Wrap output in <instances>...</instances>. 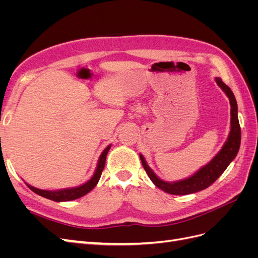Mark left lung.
<instances>
[{
	"mask_svg": "<svg viewBox=\"0 0 258 258\" xmlns=\"http://www.w3.org/2000/svg\"><path fill=\"white\" fill-rule=\"evenodd\" d=\"M216 83L225 91V93L227 95L230 101L231 129L227 141H226L221 152L215 156L212 161L209 162L207 166L201 168L196 174H194L188 178L175 183H167L165 181H162V179H160L153 172L152 169L147 166L143 156L140 155V158H141L143 168L146 171L147 175L150 176L152 182L163 191L171 195H189L208 188L210 185H212L216 179L223 174L224 171L227 169L229 163L235 159L239 152L241 142V128L238 119L237 101L235 96H233L231 89L227 85L224 84L221 79L217 77Z\"/></svg>",
	"mask_w": 258,
	"mask_h": 258,
	"instance_id": "8db88e82",
	"label": "left lung"
}]
</instances>
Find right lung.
I'll use <instances>...</instances> for the list:
<instances>
[{
    "instance_id": "right-lung-1",
    "label": "right lung",
    "mask_w": 258,
    "mask_h": 258,
    "mask_svg": "<svg viewBox=\"0 0 258 258\" xmlns=\"http://www.w3.org/2000/svg\"><path fill=\"white\" fill-rule=\"evenodd\" d=\"M111 145H108L105 150L103 151V153L101 154L100 156V159L98 162V166L96 169V172L93 174V176L89 179L87 183H85L82 186L79 187H75V188H69V189H62V190H57V191H50V190H42V189H38L35 188L33 186H30L28 185L29 188L34 191L35 194L40 195V196L44 197V198H47L50 199L52 201H71L77 198H81L83 196H85L86 194L89 192L91 189L95 188V186L98 184L99 179L101 177V174H102V171L104 169L105 166V160H106V155L110 151Z\"/></svg>"
}]
</instances>
